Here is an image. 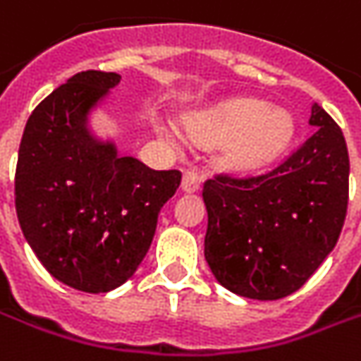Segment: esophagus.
Listing matches in <instances>:
<instances>
[{
  "label": "esophagus",
  "mask_w": 361,
  "mask_h": 361,
  "mask_svg": "<svg viewBox=\"0 0 361 361\" xmlns=\"http://www.w3.org/2000/svg\"><path fill=\"white\" fill-rule=\"evenodd\" d=\"M200 190V178L193 171H185L181 178V192L183 193H195Z\"/></svg>",
  "instance_id": "esophagus-1"
}]
</instances>
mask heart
Segmentation results:
<instances>
[{
	"instance_id": "b5f03b06",
	"label": "heart",
	"mask_w": 361,
	"mask_h": 361,
	"mask_svg": "<svg viewBox=\"0 0 361 361\" xmlns=\"http://www.w3.org/2000/svg\"><path fill=\"white\" fill-rule=\"evenodd\" d=\"M193 142L224 143L219 168L235 176H254L269 168L292 143L293 119L280 109H267L255 99H235L183 121Z\"/></svg>"
}]
</instances>
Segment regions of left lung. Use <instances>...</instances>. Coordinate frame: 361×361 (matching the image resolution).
Returning <instances> with one entry per match:
<instances>
[{"label":"left lung","instance_id":"left-lung-1","mask_svg":"<svg viewBox=\"0 0 361 361\" xmlns=\"http://www.w3.org/2000/svg\"><path fill=\"white\" fill-rule=\"evenodd\" d=\"M314 135L266 176L205 181V262L250 300L298 292L336 247L348 209L350 157L342 130L314 104Z\"/></svg>","mask_w":361,"mask_h":361}]
</instances>
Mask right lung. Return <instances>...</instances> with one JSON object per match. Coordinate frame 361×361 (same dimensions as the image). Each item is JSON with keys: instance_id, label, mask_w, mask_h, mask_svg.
<instances>
[{"instance_id": "1", "label": "right lung", "mask_w": 361, "mask_h": 361, "mask_svg": "<svg viewBox=\"0 0 361 361\" xmlns=\"http://www.w3.org/2000/svg\"><path fill=\"white\" fill-rule=\"evenodd\" d=\"M119 80L75 73L33 109L19 143L21 231L56 280L87 293L111 292L135 274L181 181L176 169L121 157L111 137L94 131L92 118Z\"/></svg>"}]
</instances>
